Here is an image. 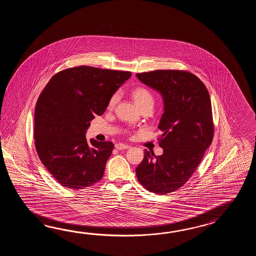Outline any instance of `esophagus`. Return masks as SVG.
<instances>
[{
    "mask_svg": "<svg viewBox=\"0 0 256 256\" xmlns=\"http://www.w3.org/2000/svg\"><path fill=\"white\" fill-rule=\"evenodd\" d=\"M115 148H116L117 150H124V149L129 148V146H126V144H115Z\"/></svg>",
    "mask_w": 256,
    "mask_h": 256,
    "instance_id": "obj_1",
    "label": "esophagus"
}]
</instances>
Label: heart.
<instances>
[{
    "label": "heart",
    "mask_w": 256,
    "mask_h": 256,
    "mask_svg": "<svg viewBox=\"0 0 256 256\" xmlns=\"http://www.w3.org/2000/svg\"><path fill=\"white\" fill-rule=\"evenodd\" d=\"M132 98L134 100L136 104L139 108L146 104H154V98H152L151 92L144 88H137L132 92ZM118 100V94H114L112 98H110L109 108H112Z\"/></svg>",
    "instance_id": "heart-1"
}]
</instances>
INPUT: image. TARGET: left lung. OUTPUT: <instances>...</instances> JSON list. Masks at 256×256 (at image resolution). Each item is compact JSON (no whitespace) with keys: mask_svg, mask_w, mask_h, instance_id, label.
<instances>
[{"mask_svg":"<svg viewBox=\"0 0 256 256\" xmlns=\"http://www.w3.org/2000/svg\"><path fill=\"white\" fill-rule=\"evenodd\" d=\"M136 76L156 90L164 104L158 124L163 154L156 156L146 149L136 176L147 190L163 195L190 180L212 142L210 98L203 82L188 71L154 70Z\"/></svg>","mask_w":256,"mask_h":256,"instance_id":"1","label":"left lung"}]
</instances>
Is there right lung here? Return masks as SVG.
Listing matches in <instances>:
<instances>
[{
    "label": "right lung",
    "instance_id": "right-lung-1",
    "mask_svg": "<svg viewBox=\"0 0 256 256\" xmlns=\"http://www.w3.org/2000/svg\"><path fill=\"white\" fill-rule=\"evenodd\" d=\"M130 75L80 66L56 73L40 94L34 110L36 149L64 188L78 190L102 180L114 146L95 139L88 142L86 132Z\"/></svg>",
    "mask_w": 256,
    "mask_h": 256
}]
</instances>
